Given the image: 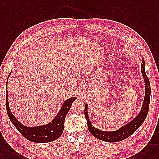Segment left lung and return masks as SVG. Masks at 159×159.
Here are the masks:
<instances>
[{
    "label": "left lung",
    "mask_w": 159,
    "mask_h": 159,
    "mask_svg": "<svg viewBox=\"0 0 159 159\" xmlns=\"http://www.w3.org/2000/svg\"><path fill=\"white\" fill-rule=\"evenodd\" d=\"M145 63L144 61H142L141 63V70L142 74L146 84V94L144 96V102L142 107L141 111L138 115L132 121H130L127 124L123 125L118 130L114 131H104L98 129H96L91 124V122L89 119L88 114V106L87 104L85 105L84 115L88 123V129L89 131L92 134L93 136L107 142H117L121 140H125L128 138L131 134H133L139 127H140L143 123H144L146 116L148 115V112L149 110V104H150V84L149 80L147 77L145 72Z\"/></svg>",
    "instance_id": "left-lung-1"
}]
</instances>
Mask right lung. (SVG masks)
<instances>
[{
    "instance_id": "add662e5",
    "label": "right lung",
    "mask_w": 159,
    "mask_h": 159,
    "mask_svg": "<svg viewBox=\"0 0 159 159\" xmlns=\"http://www.w3.org/2000/svg\"><path fill=\"white\" fill-rule=\"evenodd\" d=\"M9 75L10 74L9 77ZM7 83H8V80L7 81ZM75 99L76 97H71L65 100L61 110L52 122L42 126L28 127L23 125L20 122H19L10 111L7 93L6 94V109L11 121L24 138L33 142H49L57 140L63 134L65 117L70 109L72 103Z\"/></svg>"
}]
</instances>
